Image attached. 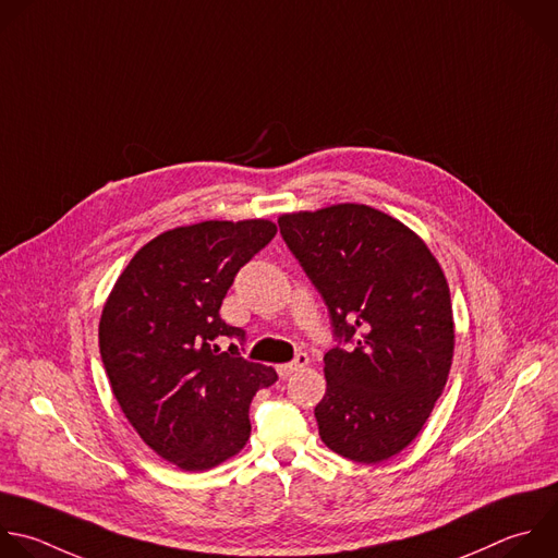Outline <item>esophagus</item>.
<instances>
[{"mask_svg":"<svg viewBox=\"0 0 558 558\" xmlns=\"http://www.w3.org/2000/svg\"><path fill=\"white\" fill-rule=\"evenodd\" d=\"M308 363V356L304 354V352H298V356L291 361V363H280L278 365V375L282 377V379H287V377H291L293 373H298L300 367H304Z\"/></svg>","mask_w":558,"mask_h":558,"instance_id":"1","label":"esophagus"}]
</instances>
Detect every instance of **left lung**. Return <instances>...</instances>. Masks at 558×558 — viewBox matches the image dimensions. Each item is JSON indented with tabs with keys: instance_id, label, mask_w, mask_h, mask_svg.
Segmentation results:
<instances>
[{
	"instance_id": "8db88e82",
	"label": "left lung",
	"mask_w": 558,
	"mask_h": 558,
	"mask_svg": "<svg viewBox=\"0 0 558 558\" xmlns=\"http://www.w3.org/2000/svg\"><path fill=\"white\" fill-rule=\"evenodd\" d=\"M278 226L335 335L354 339L324 354L319 438L352 462H384L421 434L447 386L456 328L445 271L414 230L363 204L280 215Z\"/></svg>"
}]
</instances>
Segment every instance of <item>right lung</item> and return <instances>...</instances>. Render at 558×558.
<instances>
[{
    "label": "right lung",
    "instance_id": "add662e5",
    "mask_svg": "<svg viewBox=\"0 0 558 558\" xmlns=\"http://www.w3.org/2000/svg\"><path fill=\"white\" fill-rule=\"evenodd\" d=\"M278 228L269 219L202 221L148 241L116 280L98 343L113 397L140 438L181 471H208L250 440V403L278 375L221 350L245 332L219 308L239 269Z\"/></svg>",
    "mask_w": 558,
    "mask_h": 558
}]
</instances>
